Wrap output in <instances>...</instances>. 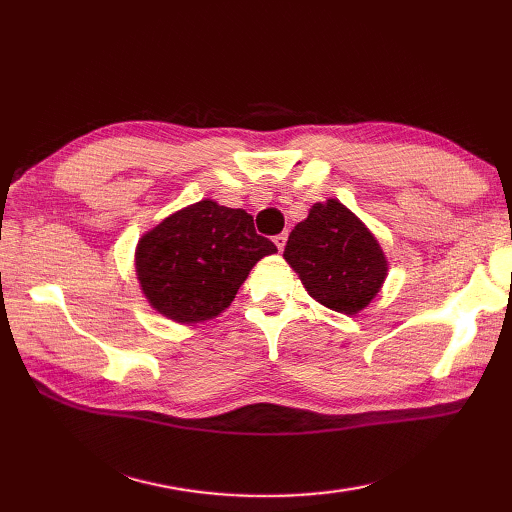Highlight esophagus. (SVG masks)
<instances>
[{"mask_svg":"<svg viewBox=\"0 0 512 512\" xmlns=\"http://www.w3.org/2000/svg\"><path fill=\"white\" fill-rule=\"evenodd\" d=\"M275 246L279 248V250H284V246H286V242H288V233H279V235H275Z\"/></svg>","mask_w":512,"mask_h":512,"instance_id":"34e87169","label":"esophagus"}]
</instances>
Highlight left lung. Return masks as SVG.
I'll use <instances>...</instances> for the list:
<instances>
[{"label": "left lung", "mask_w": 512, "mask_h": 512, "mask_svg": "<svg viewBox=\"0 0 512 512\" xmlns=\"http://www.w3.org/2000/svg\"><path fill=\"white\" fill-rule=\"evenodd\" d=\"M284 257L310 297L343 314L363 310L387 277L376 237L339 200L312 206L292 228Z\"/></svg>", "instance_id": "obj_1"}]
</instances>
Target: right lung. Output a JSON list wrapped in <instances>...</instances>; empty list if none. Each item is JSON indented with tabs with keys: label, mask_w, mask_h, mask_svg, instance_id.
<instances>
[{
	"label": "right lung",
	"mask_w": 512,
	"mask_h": 512,
	"mask_svg": "<svg viewBox=\"0 0 512 512\" xmlns=\"http://www.w3.org/2000/svg\"><path fill=\"white\" fill-rule=\"evenodd\" d=\"M277 253L253 215L202 200L140 237L136 273L145 297L178 323L213 319L231 306L250 268Z\"/></svg>",
	"instance_id": "obj_1"
}]
</instances>
